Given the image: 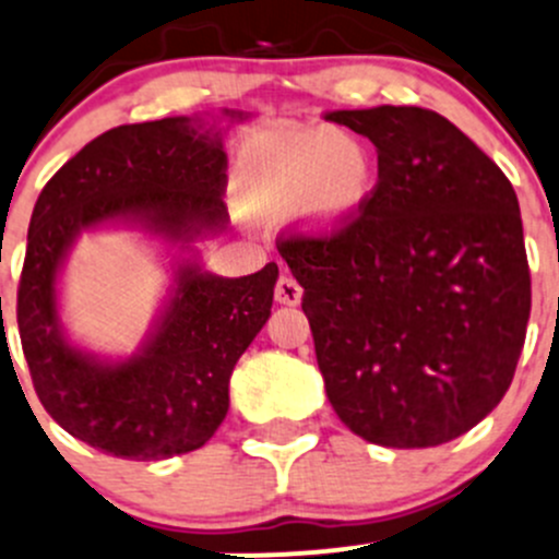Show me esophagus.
<instances>
[{"instance_id":"obj_1","label":"esophagus","mask_w":559,"mask_h":559,"mask_svg":"<svg viewBox=\"0 0 559 559\" xmlns=\"http://www.w3.org/2000/svg\"><path fill=\"white\" fill-rule=\"evenodd\" d=\"M301 285H298L296 280L290 277V274H280L277 285H274V298H277L280 304H287V307H296L298 301H301Z\"/></svg>"}]
</instances>
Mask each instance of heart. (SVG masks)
<instances>
[{
    "label": "heart",
    "instance_id": "b5f03b06",
    "mask_svg": "<svg viewBox=\"0 0 559 559\" xmlns=\"http://www.w3.org/2000/svg\"><path fill=\"white\" fill-rule=\"evenodd\" d=\"M377 186V164L360 136L342 129H274L245 142L237 199L255 217L298 206L314 228L353 221Z\"/></svg>",
    "mask_w": 559,
    "mask_h": 559
}]
</instances>
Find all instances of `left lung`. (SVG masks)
Listing matches in <instances>:
<instances>
[{
  "mask_svg": "<svg viewBox=\"0 0 559 559\" xmlns=\"http://www.w3.org/2000/svg\"><path fill=\"white\" fill-rule=\"evenodd\" d=\"M379 155L371 199L325 234H282L333 412L360 439L439 447L509 390L531 320V266L509 177L444 115H328Z\"/></svg>",
  "mask_w": 559,
  "mask_h": 559,
  "instance_id": "obj_1",
  "label": "left lung"
}]
</instances>
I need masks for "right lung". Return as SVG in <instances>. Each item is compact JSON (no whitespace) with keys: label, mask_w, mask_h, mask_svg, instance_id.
Listing matches in <instances>:
<instances>
[{"label":"right lung","mask_w":559,"mask_h":559,"mask_svg":"<svg viewBox=\"0 0 559 559\" xmlns=\"http://www.w3.org/2000/svg\"><path fill=\"white\" fill-rule=\"evenodd\" d=\"M226 118L241 112L226 109ZM228 160L201 118L109 129L48 180L34 204L19 282V333L45 412L74 439L126 460L204 447L228 412V379L272 314L277 263L239 280L182 266L145 353L105 366L69 347L56 314V272L83 228L136 217L171 239L221 228Z\"/></svg>","instance_id":"right-lung-1"}]
</instances>
